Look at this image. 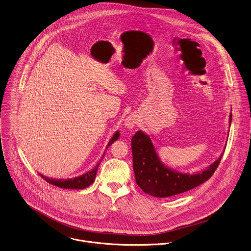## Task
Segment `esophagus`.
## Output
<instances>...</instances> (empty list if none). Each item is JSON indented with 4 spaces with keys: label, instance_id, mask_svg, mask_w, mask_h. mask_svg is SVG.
<instances>
[{
    "label": "esophagus",
    "instance_id": "obj_1",
    "mask_svg": "<svg viewBox=\"0 0 251 251\" xmlns=\"http://www.w3.org/2000/svg\"><path fill=\"white\" fill-rule=\"evenodd\" d=\"M136 124H137V118H136L135 116L130 115V116H128V117H127V119H126V121H125V125H126V127H128V128L132 129L133 127H135V126H136Z\"/></svg>",
    "mask_w": 251,
    "mask_h": 251
}]
</instances>
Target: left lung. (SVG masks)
Here are the masks:
<instances>
[{
  "mask_svg": "<svg viewBox=\"0 0 251 251\" xmlns=\"http://www.w3.org/2000/svg\"><path fill=\"white\" fill-rule=\"evenodd\" d=\"M232 113L230 114V124ZM133 169L137 184L147 194L167 198L199 186L216 171L222 155L207 169L197 174H182L164 166L152 145L150 137L138 131L132 138Z\"/></svg>",
  "mask_w": 251,
  "mask_h": 251,
  "instance_id": "obj_1",
  "label": "left lung"
}]
</instances>
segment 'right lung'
I'll use <instances>...</instances> for the list:
<instances>
[{
	"label": "right lung",
	"instance_id": "right-lung-1",
	"mask_svg": "<svg viewBox=\"0 0 251 251\" xmlns=\"http://www.w3.org/2000/svg\"><path fill=\"white\" fill-rule=\"evenodd\" d=\"M119 138V132H116L113 137L111 138V140L109 141L107 147H110L111 144H113L117 139ZM106 147V148H107ZM102 157L103 155L101 156L100 158V162L102 160ZM100 162L96 165V167L85 173L84 175L80 176H77V177H74V178H68V179H55V178H50V177H47L43 175H40L46 181H48L49 183H50L52 185H55L57 187H60V188H66V189H84L86 187H88L89 185H91L94 180H95V177H96V174H97V171H98V167L100 165Z\"/></svg>",
	"mask_w": 251,
	"mask_h": 251
}]
</instances>
